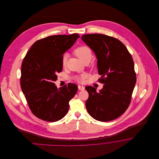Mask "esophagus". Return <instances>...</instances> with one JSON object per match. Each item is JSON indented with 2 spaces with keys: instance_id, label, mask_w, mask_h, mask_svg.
<instances>
[{
  "instance_id": "34e87169",
  "label": "esophagus",
  "mask_w": 159,
  "mask_h": 159,
  "mask_svg": "<svg viewBox=\"0 0 159 159\" xmlns=\"http://www.w3.org/2000/svg\"><path fill=\"white\" fill-rule=\"evenodd\" d=\"M78 89L79 90H81V91H83L84 89V87L83 86H80V85H79L78 86Z\"/></svg>"
}]
</instances>
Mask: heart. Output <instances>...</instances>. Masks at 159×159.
Here are the masks:
<instances>
[{"mask_svg": "<svg viewBox=\"0 0 159 159\" xmlns=\"http://www.w3.org/2000/svg\"><path fill=\"white\" fill-rule=\"evenodd\" d=\"M75 53L79 58V60L83 62H84L86 61L89 62L92 58V53L91 49L87 46H82L77 48L75 51ZM67 58H68L67 55L65 54L62 58V64L64 66L66 64ZM84 77H85L84 75H82L79 77H77L76 79L78 81L81 82L83 80Z\"/></svg>", "mask_w": 159, "mask_h": 159, "instance_id": "obj_1", "label": "heart"}]
</instances>
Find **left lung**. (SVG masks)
<instances>
[{"mask_svg": "<svg viewBox=\"0 0 159 159\" xmlns=\"http://www.w3.org/2000/svg\"><path fill=\"white\" fill-rule=\"evenodd\" d=\"M82 40L95 54L99 79L103 88L97 92L91 86L86 101L94 119L108 121L120 116L128 108L136 82L134 62L127 48L116 38L101 34H86Z\"/></svg>", "mask_w": 159, "mask_h": 159, "instance_id": "1", "label": "left lung"}]
</instances>
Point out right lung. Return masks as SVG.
I'll return each mask as SVG.
<instances>
[{
    "label": "right lung",
    "mask_w": 159,
    "mask_h": 159,
    "mask_svg": "<svg viewBox=\"0 0 159 159\" xmlns=\"http://www.w3.org/2000/svg\"><path fill=\"white\" fill-rule=\"evenodd\" d=\"M80 38L78 34L55 35L36 41L21 66V86L31 111L37 117L56 121L67 113L69 101L78 88L68 83L57 88L53 83L62 70V55Z\"/></svg>",
    "instance_id": "right-lung-1"
}]
</instances>
